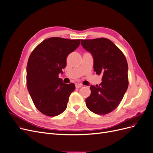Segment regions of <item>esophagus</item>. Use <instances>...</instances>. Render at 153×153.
I'll return each mask as SVG.
<instances>
[{"label": "esophagus", "mask_w": 153, "mask_h": 153, "mask_svg": "<svg viewBox=\"0 0 153 153\" xmlns=\"http://www.w3.org/2000/svg\"><path fill=\"white\" fill-rule=\"evenodd\" d=\"M82 86V84H79V83H76V84H75V87L76 88H80Z\"/></svg>", "instance_id": "34e87169"}]
</instances>
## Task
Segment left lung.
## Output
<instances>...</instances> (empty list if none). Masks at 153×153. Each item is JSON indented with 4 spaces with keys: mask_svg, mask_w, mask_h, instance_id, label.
I'll return each mask as SVG.
<instances>
[{
    "mask_svg": "<svg viewBox=\"0 0 153 153\" xmlns=\"http://www.w3.org/2000/svg\"><path fill=\"white\" fill-rule=\"evenodd\" d=\"M81 45L93 57L94 71L102 75L99 85H91V93L85 100L86 106L94 114H108L117 107L128 89L126 59L108 39H82Z\"/></svg>",
    "mask_w": 153,
    "mask_h": 153,
    "instance_id": "left-lung-1",
    "label": "left lung"
}]
</instances>
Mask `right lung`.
Wrapping results in <instances>:
<instances>
[{"label":"right lung","instance_id":"obj_1","mask_svg":"<svg viewBox=\"0 0 153 153\" xmlns=\"http://www.w3.org/2000/svg\"><path fill=\"white\" fill-rule=\"evenodd\" d=\"M81 39L53 37L45 39L32 51L27 65V86L36 107L50 117L62 113L75 89L59 78L66 66L68 55L80 45Z\"/></svg>","mask_w":153,"mask_h":153}]
</instances>
